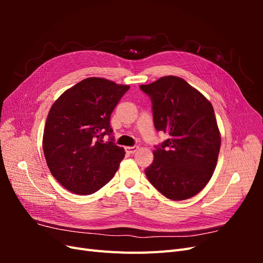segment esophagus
Masks as SVG:
<instances>
[{
    "label": "esophagus",
    "mask_w": 263,
    "mask_h": 263,
    "mask_svg": "<svg viewBox=\"0 0 263 263\" xmlns=\"http://www.w3.org/2000/svg\"><path fill=\"white\" fill-rule=\"evenodd\" d=\"M138 147L137 146H133V147H126L125 148V151L127 154H134L135 151H137Z\"/></svg>",
    "instance_id": "34e87169"
}]
</instances>
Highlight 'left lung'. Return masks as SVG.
Wrapping results in <instances>:
<instances>
[{"label":"left lung","mask_w":263,"mask_h":263,"mask_svg":"<svg viewBox=\"0 0 263 263\" xmlns=\"http://www.w3.org/2000/svg\"><path fill=\"white\" fill-rule=\"evenodd\" d=\"M153 104L155 128L169 138L155 146L146 177L173 201L196 195L216 168L220 134L214 108L202 93L179 77L140 85Z\"/></svg>","instance_id":"1"}]
</instances>
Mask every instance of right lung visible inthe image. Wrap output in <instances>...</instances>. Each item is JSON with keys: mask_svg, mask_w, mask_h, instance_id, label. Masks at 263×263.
<instances>
[{"mask_svg": "<svg viewBox=\"0 0 263 263\" xmlns=\"http://www.w3.org/2000/svg\"><path fill=\"white\" fill-rule=\"evenodd\" d=\"M128 90L129 85L87 78L52 104L44 129V155L53 178L70 192H97L118 170L125 150L115 145L110 114ZM105 134L111 138L106 143Z\"/></svg>", "mask_w": 263, "mask_h": 263, "instance_id": "1", "label": "right lung"}]
</instances>
